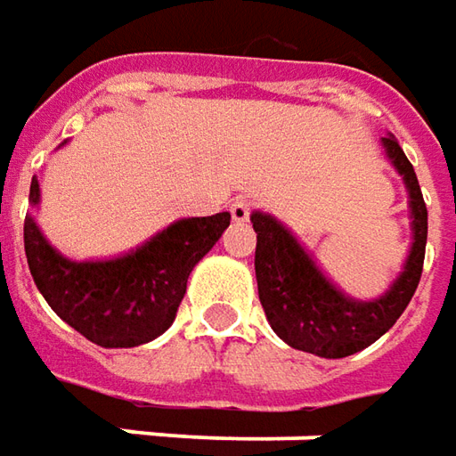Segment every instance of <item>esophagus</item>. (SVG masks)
<instances>
[{
	"label": "esophagus",
	"instance_id": "34e87169",
	"mask_svg": "<svg viewBox=\"0 0 456 456\" xmlns=\"http://www.w3.org/2000/svg\"><path fill=\"white\" fill-rule=\"evenodd\" d=\"M229 212H232V219H234V222L244 224V222H249V215H252V202H249V200H244V197H240V200H234V202H232Z\"/></svg>",
	"mask_w": 456,
	"mask_h": 456
}]
</instances>
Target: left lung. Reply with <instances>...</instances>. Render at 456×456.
I'll list each match as a JSON object with an SVG mask.
<instances>
[{"mask_svg": "<svg viewBox=\"0 0 456 456\" xmlns=\"http://www.w3.org/2000/svg\"><path fill=\"white\" fill-rule=\"evenodd\" d=\"M382 147L410 191L411 249L392 287L371 302L352 299L324 277L312 254L272 215L252 212L256 232L254 272L259 302L272 330L294 349L324 359H342L377 342L402 317L417 292L427 247V204L414 175L392 134Z\"/></svg>", "mask_w": 456, "mask_h": 456, "instance_id": "left-lung-1", "label": "left lung"}]
</instances>
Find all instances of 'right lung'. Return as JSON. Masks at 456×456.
<instances>
[{
  "instance_id": "add662e5",
  "label": "right lung",
  "mask_w": 456,
  "mask_h": 456,
  "mask_svg": "<svg viewBox=\"0 0 456 456\" xmlns=\"http://www.w3.org/2000/svg\"><path fill=\"white\" fill-rule=\"evenodd\" d=\"M29 202L39 204L37 176ZM229 219V212L179 219L122 256L74 262L27 215L24 252L37 289L69 327L107 349L139 346L172 327L191 269L219 241Z\"/></svg>"
}]
</instances>
